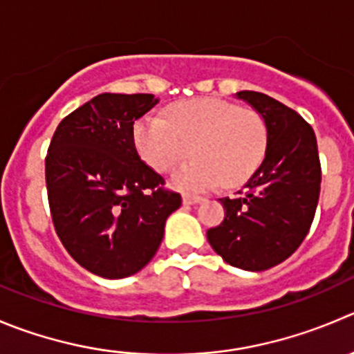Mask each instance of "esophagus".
<instances>
[{
	"label": "esophagus",
	"mask_w": 354,
	"mask_h": 354,
	"mask_svg": "<svg viewBox=\"0 0 354 354\" xmlns=\"http://www.w3.org/2000/svg\"><path fill=\"white\" fill-rule=\"evenodd\" d=\"M183 201H184V205H196V203H201V201H203V198L193 196V194H184Z\"/></svg>",
	"instance_id": "obj_1"
}]
</instances>
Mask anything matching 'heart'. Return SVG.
Listing matches in <instances>:
<instances>
[{"label":"heart","instance_id":"b5f03b06","mask_svg":"<svg viewBox=\"0 0 354 354\" xmlns=\"http://www.w3.org/2000/svg\"><path fill=\"white\" fill-rule=\"evenodd\" d=\"M144 160L158 171L194 158L171 174V186L183 191H208L224 184L247 183L266 151V127L252 109L217 99H194L174 104L167 120L144 116L133 129Z\"/></svg>","mask_w":354,"mask_h":354}]
</instances>
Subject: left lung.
<instances>
[{
    "label": "left lung",
    "mask_w": 354,
    "mask_h": 354,
    "mask_svg": "<svg viewBox=\"0 0 354 354\" xmlns=\"http://www.w3.org/2000/svg\"><path fill=\"white\" fill-rule=\"evenodd\" d=\"M266 127V154L236 198H221L224 221L207 231L210 247L227 264L264 271L290 257L311 227L322 168L311 124L261 92L234 93Z\"/></svg>",
    "instance_id": "1"
}]
</instances>
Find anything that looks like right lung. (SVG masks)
Here are the masks:
<instances>
[{
	"label": "right lung",
	"mask_w": 354,
	"mask_h": 354,
	"mask_svg": "<svg viewBox=\"0 0 354 354\" xmlns=\"http://www.w3.org/2000/svg\"><path fill=\"white\" fill-rule=\"evenodd\" d=\"M160 99L100 93L64 118L45 160L50 212L71 257L109 280L139 272L156 254L168 215L183 203L140 160L133 123Z\"/></svg>",
	"instance_id": "obj_1"
}]
</instances>
